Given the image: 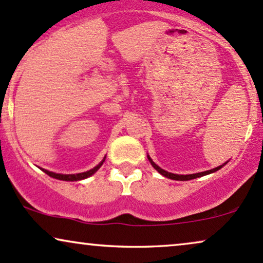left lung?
Wrapping results in <instances>:
<instances>
[{
  "instance_id": "obj_1",
  "label": "left lung",
  "mask_w": 263,
  "mask_h": 263,
  "mask_svg": "<svg viewBox=\"0 0 263 263\" xmlns=\"http://www.w3.org/2000/svg\"><path fill=\"white\" fill-rule=\"evenodd\" d=\"M147 159H149V161L151 165H153V167L156 170L159 174H161L162 176H165V177L170 178V180H175V181H190V180H193V178H197V177H202V176H205V175H209V174H213V172L218 171V170H220L223 166H225L228 163V161L223 163V165L218 166V167L215 168H212V170H208V171H204V172H197V174H191V175H177V174H171V172H167L165 171V170H162L160 166H157L155 162L151 160V157L147 155Z\"/></svg>"
}]
</instances>
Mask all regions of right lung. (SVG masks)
I'll use <instances>...</instances> for the list:
<instances>
[{"instance_id": "right-lung-1", "label": "right lung", "mask_w": 263, "mask_h": 263, "mask_svg": "<svg viewBox=\"0 0 263 263\" xmlns=\"http://www.w3.org/2000/svg\"><path fill=\"white\" fill-rule=\"evenodd\" d=\"M104 160H106V156L103 157V160L98 163L97 166H95L93 168L88 170V171L86 172H81V174H73V175H63V174H55V172H51V171H48V170L45 168H42L43 172H45L46 175L50 176L52 178H57V180H61V181H81V180H85V178H88L89 176H92L93 174L100 170V167L102 165H103Z\"/></svg>"}]
</instances>
